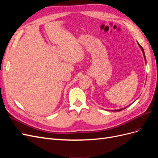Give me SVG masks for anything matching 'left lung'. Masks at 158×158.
<instances>
[{"label": "left lung", "mask_w": 158, "mask_h": 158, "mask_svg": "<svg viewBox=\"0 0 158 158\" xmlns=\"http://www.w3.org/2000/svg\"><path fill=\"white\" fill-rule=\"evenodd\" d=\"M138 45H139V47H140V49H141V50H142V53H143V55H144V60H145V62H146V56H145V54H144V49H143V48H142V47L138 44ZM129 106H128L127 107H124V108H122V109H117V110H111L112 111H122V110H123L124 109H126L127 107H128Z\"/></svg>", "instance_id": "obj_1"}]
</instances>
